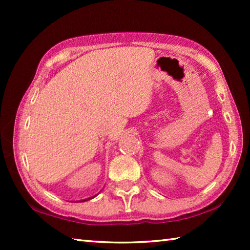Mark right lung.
<instances>
[{"mask_svg":"<svg viewBox=\"0 0 250 250\" xmlns=\"http://www.w3.org/2000/svg\"><path fill=\"white\" fill-rule=\"evenodd\" d=\"M97 195H98V194H97ZM97 195H95V196H92V197H88V198H84V200H80V201H78V202H86V201H89V200H91V198H94V197H96Z\"/></svg>","mask_w":250,"mask_h":250,"instance_id":"add662e5","label":"right lung"}]
</instances>
